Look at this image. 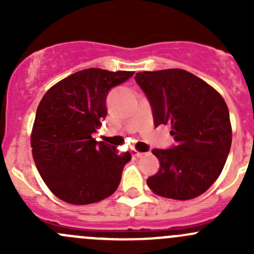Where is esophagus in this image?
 I'll use <instances>...</instances> for the list:
<instances>
[{
	"instance_id": "esophagus-1",
	"label": "esophagus",
	"mask_w": 254,
	"mask_h": 254,
	"mask_svg": "<svg viewBox=\"0 0 254 254\" xmlns=\"http://www.w3.org/2000/svg\"><path fill=\"white\" fill-rule=\"evenodd\" d=\"M131 155L134 156V157H142V156L145 155V153L140 152V151H137V150H135V148H132V150H131Z\"/></svg>"
}]
</instances>
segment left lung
<instances>
[{
	"mask_svg": "<svg viewBox=\"0 0 254 254\" xmlns=\"http://www.w3.org/2000/svg\"><path fill=\"white\" fill-rule=\"evenodd\" d=\"M150 101L155 127L170 125L176 146L155 148L160 170L147 178L163 198L189 200L201 195L219 178L229 156L232 127L221 94L205 81L181 68L137 72Z\"/></svg>",
	"mask_w": 254,
	"mask_h": 254,
	"instance_id": "obj_1",
	"label": "left lung"
}]
</instances>
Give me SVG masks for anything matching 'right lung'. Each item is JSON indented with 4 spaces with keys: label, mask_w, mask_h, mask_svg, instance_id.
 <instances>
[{
    "label": "right lung",
    "mask_w": 254,
    "mask_h": 254,
    "mask_svg": "<svg viewBox=\"0 0 254 254\" xmlns=\"http://www.w3.org/2000/svg\"><path fill=\"white\" fill-rule=\"evenodd\" d=\"M134 71L87 68L54 84L40 101L30 145L39 175L54 195L73 205L111 196L131 160L115 146L98 142L92 134L107 115L109 89Z\"/></svg>",
    "instance_id": "obj_1"
}]
</instances>
